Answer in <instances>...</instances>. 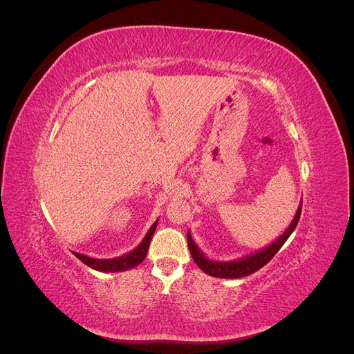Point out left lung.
I'll list each match as a JSON object with an SVG mask.
<instances>
[{"instance_id":"left-lung-1","label":"left lung","mask_w":354,"mask_h":354,"mask_svg":"<svg viewBox=\"0 0 354 354\" xmlns=\"http://www.w3.org/2000/svg\"><path fill=\"white\" fill-rule=\"evenodd\" d=\"M301 203H303V201H301ZM301 203H299V207L295 212L291 224H289L288 229L274 242L267 245L266 248H263L260 251H257V252L250 254L246 257H242V259L233 260V261L209 260L208 257H205V254L199 250V246L195 243L194 239H192V234L187 230V245H189V250L192 254V259L195 260L196 266L201 270H203L207 274L214 276V277H223V279H239V277H245L251 273H255L257 270H260L263 266H266L273 259L274 254L282 248V245L286 242V239L291 236V233L295 230L299 216H301Z\"/></svg>"}]
</instances>
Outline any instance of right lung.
I'll return each mask as SVG.
<instances>
[{
  "instance_id": "obj_1",
  "label": "right lung",
  "mask_w": 354,
  "mask_h": 354,
  "mask_svg": "<svg viewBox=\"0 0 354 354\" xmlns=\"http://www.w3.org/2000/svg\"><path fill=\"white\" fill-rule=\"evenodd\" d=\"M156 224H158V220L152 224V227L147 230L146 236L143 238V241L140 243H138L137 248H134L131 252L124 254L121 257H115V259L103 260V259H91V257L80 254V252H73V255L77 257V259H80L84 264H87L88 267H91V269L99 270V272L115 273V272L130 270V269H133V267L140 264L146 259L149 243H151L153 233L156 230Z\"/></svg>"
}]
</instances>
